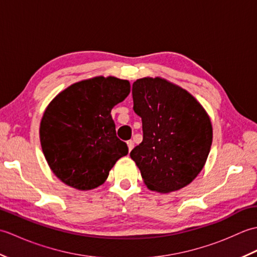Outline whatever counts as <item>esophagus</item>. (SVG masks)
<instances>
[{"mask_svg": "<svg viewBox=\"0 0 257 257\" xmlns=\"http://www.w3.org/2000/svg\"><path fill=\"white\" fill-rule=\"evenodd\" d=\"M127 146H128V151L130 152V151H132V150L134 149V147H135V145H134V141H132V140H130V141H127Z\"/></svg>", "mask_w": 257, "mask_h": 257, "instance_id": "obj_1", "label": "esophagus"}]
</instances>
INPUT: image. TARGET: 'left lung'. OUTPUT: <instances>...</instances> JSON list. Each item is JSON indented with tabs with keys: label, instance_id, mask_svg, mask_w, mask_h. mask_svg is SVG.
Instances as JSON below:
<instances>
[{
	"label": "left lung",
	"instance_id": "obj_1",
	"mask_svg": "<svg viewBox=\"0 0 257 257\" xmlns=\"http://www.w3.org/2000/svg\"><path fill=\"white\" fill-rule=\"evenodd\" d=\"M134 110L143 120V143L130 152L147 188L169 193L187 187L203 169L213 129L203 106L162 77L133 84Z\"/></svg>",
	"mask_w": 257,
	"mask_h": 257
}]
</instances>
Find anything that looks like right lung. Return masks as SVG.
<instances>
[{"label": "right lung", "mask_w": 257, "mask_h": 257, "mask_svg": "<svg viewBox=\"0 0 257 257\" xmlns=\"http://www.w3.org/2000/svg\"><path fill=\"white\" fill-rule=\"evenodd\" d=\"M129 92V80L96 76L68 86L48 103L40 125L41 146L63 183L80 191L99 187L128 154L110 112Z\"/></svg>", "instance_id": "right-lung-1"}]
</instances>
